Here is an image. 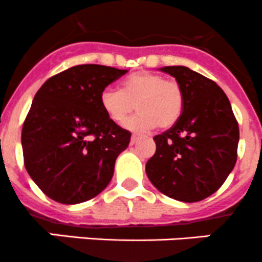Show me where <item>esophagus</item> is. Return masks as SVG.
Instances as JSON below:
<instances>
[{
  "label": "esophagus",
  "mask_w": 262,
  "mask_h": 262,
  "mask_svg": "<svg viewBox=\"0 0 262 262\" xmlns=\"http://www.w3.org/2000/svg\"><path fill=\"white\" fill-rule=\"evenodd\" d=\"M139 137H140V135L139 134H134L131 136V144H135V142L137 141V140H139Z\"/></svg>",
  "instance_id": "1"
}]
</instances>
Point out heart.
Instances as JSON below:
<instances>
[{
  "label": "heart",
  "mask_w": 262,
  "mask_h": 262,
  "mask_svg": "<svg viewBox=\"0 0 262 262\" xmlns=\"http://www.w3.org/2000/svg\"><path fill=\"white\" fill-rule=\"evenodd\" d=\"M99 100L113 122L123 123L136 108L139 115L127 123L128 128L150 130L157 126L167 130L181 118L185 95L176 80L141 71L126 77L120 90H103Z\"/></svg>",
  "instance_id": "1"
}]
</instances>
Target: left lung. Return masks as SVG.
Returning a JSON list of instances; mask_svg holds the SVG:
<instances>
[{"label": "left lung", "instance_id": "obj_1", "mask_svg": "<svg viewBox=\"0 0 262 262\" xmlns=\"http://www.w3.org/2000/svg\"><path fill=\"white\" fill-rule=\"evenodd\" d=\"M185 95L181 118L157 135L147 160L150 182L165 196L196 203L213 195L234 168L239 140L229 99L213 80L185 66L163 67Z\"/></svg>", "mask_w": 262, "mask_h": 262}]
</instances>
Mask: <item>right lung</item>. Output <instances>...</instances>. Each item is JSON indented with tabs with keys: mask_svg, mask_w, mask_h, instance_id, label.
<instances>
[{
	"mask_svg": "<svg viewBox=\"0 0 262 262\" xmlns=\"http://www.w3.org/2000/svg\"><path fill=\"white\" fill-rule=\"evenodd\" d=\"M127 70L79 64L49 77L33 99L21 131L23 154L35 185L57 203L95 198L111 182L131 132L100 105L103 90Z\"/></svg>",
	"mask_w": 262,
	"mask_h": 262,
	"instance_id": "obj_1",
	"label": "right lung"
}]
</instances>
